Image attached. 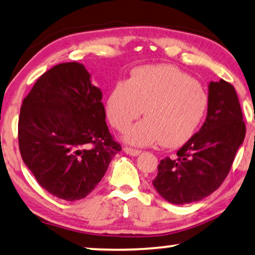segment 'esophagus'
I'll use <instances>...</instances> for the list:
<instances>
[{
  "instance_id": "obj_1",
  "label": "esophagus",
  "mask_w": 255,
  "mask_h": 255,
  "mask_svg": "<svg viewBox=\"0 0 255 255\" xmlns=\"http://www.w3.org/2000/svg\"><path fill=\"white\" fill-rule=\"evenodd\" d=\"M124 151L126 152V153H127V154H129V155H138V154L140 153V150L132 149V147H130V146H127V145H125V146H124Z\"/></svg>"
}]
</instances>
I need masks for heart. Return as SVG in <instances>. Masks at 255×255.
<instances>
[{"label":"heart","instance_id":"obj_1","mask_svg":"<svg viewBox=\"0 0 255 255\" xmlns=\"http://www.w3.org/2000/svg\"><path fill=\"white\" fill-rule=\"evenodd\" d=\"M207 106L206 91L187 73L173 66H144L129 82L113 87L106 113L112 126L123 131L144 109L146 119L129 128L125 139L140 146L159 142L177 146L193 135Z\"/></svg>","mask_w":255,"mask_h":255}]
</instances>
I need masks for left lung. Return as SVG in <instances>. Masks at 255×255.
Returning <instances> with one entry per match:
<instances>
[{
    "instance_id": "obj_1",
    "label": "left lung",
    "mask_w": 255,
    "mask_h": 255,
    "mask_svg": "<svg viewBox=\"0 0 255 255\" xmlns=\"http://www.w3.org/2000/svg\"><path fill=\"white\" fill-rule=\"evenodd\" d=\"M207 118L175 158L158 165L152 184L169 203L183 205L210 196L226 180L246 127L234 86L225 80L208 87Z\"/></svg>"
}]
</instances>
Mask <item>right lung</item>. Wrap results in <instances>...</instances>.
<instances>
[{
    "instance_id": "right-lung-1",
    "label": "right lung",
    "mask_w": 255,
    "mask_h": 255,
    "mask_svg": "<svg viewBox=\"0 0 255 255\" xmlns=\"http://www.w3.org/2000/svg\"><path fill=\"white\" fill-rule=\"evenodd\" d=\"M102 91L79 63L45 72L22 101L18 143L39 184L59 199L85 198L121 151L105 121Z\"/></svg>"
}]
</instances>
